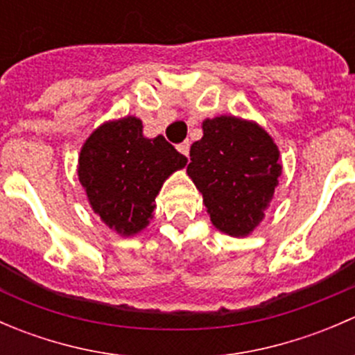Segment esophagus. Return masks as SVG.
<instances>
[{
	"label": "esophagus",
	"mask_w": 355,
	"mask_h": 355,
	"mask_svg": "<svg viewBox=\"0 0 355 355\" xmlns=\"http://www.w3.org/2000/svg\"><path fill=\"white\" fill-rule=\"evenodd\" d=\"M177 149H178V153H182V155L189 157V149H191V144H189V141H185V142H182V144H178Z\"/></svg>",
	"instance_id": "esophagus-1"
}]
</instances>
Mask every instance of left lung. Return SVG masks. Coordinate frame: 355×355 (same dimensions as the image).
Returning <instances> with one entry per match:
<instances>
[{
  "label": "left lung",
  "instance_id": "1",
  "mask_svg": "<svg viewBox=\"0 0 355 355\" xmlns=\"http://www.w3.org/2000/svg\"><path fill=\"white\" fill-rule=\"evenodd\" d=\"M202 139L191 146L189 177L202 194L218 230L244 237L264 218L282 173L280 153L254 121L216 116L202 121Z\"/></svg>",
  "mask_w": 355,
  "mask_h": 355
}]
</instances>
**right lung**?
<instances>
[{
    "label": "right lung",
    "instance_id": "add662e5",
    "mask_svg": "<svg viewBox=\"0 0 355 355\" xmlns=\"http://www.w3.org/2000/svg\"><path fill=\"white\" fill-rule=\"evenodd\" d=\"M187 164L163 135H142L135 116L108 121L85 141L78 156V180L94 213L116 234L148 227L157 192L173 171Z\"/></svg>",
    "mask_w": 355,
    "mask_h": 355
}]
</instances>
